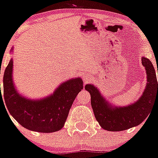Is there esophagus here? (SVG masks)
<instances>
[{"label": "esophagus", "instance_id": "1", "mask_svg": "<svg viewBox=\"0 0 158 158\" xmlns=\"http://www.w3.org/2000/svg\"><path fill=\"white\" fill-rule=\"evenodd\" d=\"M89 79H90L89 76H88V75L84 76V81H89Z\"/></svg>", "mask_w": 158, "mask_h": 158}]
</instances>
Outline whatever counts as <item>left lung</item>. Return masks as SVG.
<instances>
[{"mask_svg":"<svg viewBox=\"0 0 158 158\" xmlns=\"http://www.w3.org/2000/svg\"><path fill=\"white\" fill-rule=\"evenodd\" d=\"M147 73V85L137 102L126 107H112L92 85H85L90 94L91 106L97 122L103 129L120 131L138 126L149 115L155 99L158 100V83L153 64L149 59L142 58ZM158 73V70H157Z\"/></svg>","mask_w":158,"mask_h":158,"instance_id":"obj_1","label":"left lung"}]
</instances>
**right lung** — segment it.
<instances>
[{
    "mask_svg": "<svg viewBox=\"0 0 158 158\" xmlns=\"http://www.w3.org/2000/svg\"><path fill=\"white\" fill-rule=\"evenodd\" d=\"M12 66L11 59L3 75V97L10 114L21 126L31 131L42 133L59 131L64 126L77 94L83 89V81L80 78L70 79L61 84L50 97L31 100L16 91L12 78Z\"/></svg>",
    "mask_w": 158,
    "mask_h": 158,
    "instance_id": "add662e5",
    "label": "right lung"
}]
</instances>
